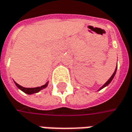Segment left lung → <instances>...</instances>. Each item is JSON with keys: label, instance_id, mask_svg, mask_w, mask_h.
Masks as SVG:
<instances>
[{"label": "left lung", "instance_id": "8db88e82", "mask_svg": "<svg viewBox=\"0 0 132 132\" xmlns=\"http://www.w3.org/2000/svg\"><path fill=\"white\" fill-rule=\"evenodd\" d=\"M116 70H117V66H116V70H115V71H114L113 74V75H112V76H111V77H110V78H109V80H108V81H107V82H106V83H105V84L103 85V86H102L101 88H100V89H99V90H101V89H103V88H104V87H105V86H108V85L110 83V82H111V81H112V80H113V79L114 76H115V75H116Z\"/></svg>", "mask_w": 132, "mask_h": 132}]
</instances>
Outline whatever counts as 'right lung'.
<instances>
[{
    "mask_svg": "<svg viewBox=\"0 0 132 132\" xmlns=\"http://www.w3.org/2000/svg\"><path fill=\"white\" fill-rule=\"evenodd\" d=\"M16 86L18 87L19 89H21L22 92H24V93H26L27 94H34V93H38V92H40V90H42L43 89H45L46 86H48V82H47L45 85H43L41 86H39V87H35V88H25V87H22V86L19 85L18 84H16V82H14Z\"/></svg>",
    "mask_w": 132,
    "mask_h": 132,
    "instance_id": "1",
    "label": "right lung"
}]
</instances>
